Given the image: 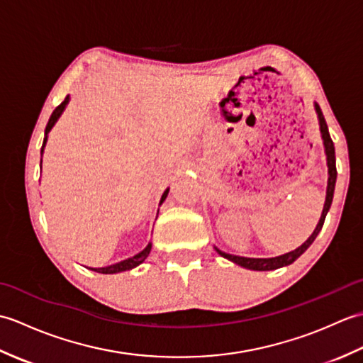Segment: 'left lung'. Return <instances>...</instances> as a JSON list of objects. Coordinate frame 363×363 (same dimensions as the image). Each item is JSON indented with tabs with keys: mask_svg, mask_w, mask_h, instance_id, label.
<instances>
[{
	"mask_svg": "<svg viewBox=\"0 0 363 363\" xmlns=\"http://www.w3.org/2000/svg\"><path fill=\"white\" fill-rule=\"evenodd\" d=\"M315 109H317L318 113V118H320V129H321V137H323V142H325V148H326V156H328V167H329V179H328V191H326V203L325 207H323V213H321V218L318 221L317 228H315L313 234L307 238V240L296 248L295 251H290L287 254H284V256L279 257H272V259H251V257H240V256H233V254H226L220 251L218 248L217 252L220 254L221 257H225L230 262H234V264L245 267L248 269H257V272H268V269H276V268H281L285 265H290L295 262L301 254H303L309 246L313 243L315 238L320 234V230L325 225V220H326V215L330 204H333V198H334V189H335V181H337V167H335V148H334V142L333 138H330L329 134V129L326 125V120L323 117V112L320 109L318 104H315Z\"/></svg>",
	"mask_w": 363,
	"mask_h": 363,
	"instance_id": "left-lung-1",
	"label": "left lung"
}]
</instances>
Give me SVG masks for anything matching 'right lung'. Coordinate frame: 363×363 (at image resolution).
Masks as SVG:
<instances>
[{"mask_svg": "<svg viewBox=\"0 0 363 363\" xmlns=\"http://www.w3.org/2000/svg\"><path fill=\"white\" fill-rule=\"evenodd\" d=\"M68 103V96L64 99L62 103H60L56 109H54V112L51 113V117H50V120H48V125H46V129H45V138H43V146H45V143H46V138H48V133L51 130V128L54 126V123L57 121V118L60 117V113L64 112V109H65V104ZM42 152H43V150H42ZM42 164V162H40ZM167 195H168V190H165L164 191V195H162V199H160V204L165 201V198H167ZM150 251H151V243L146 246V248L143 250V251H140L138 254H135V256H133V257H129V259H126V260H121V262H118V264H113V265H109V267H103V268H90V269H94V272H96V273H103V274H113V273H120V272H126V269H130V268H135L137 265H140L142 262L148 257V254H150Z\"/></svg>", "mask_w": 363, "mask_h": 363, "instance_id": "right-lung-1", "label": "right lung"}]
</instances>
